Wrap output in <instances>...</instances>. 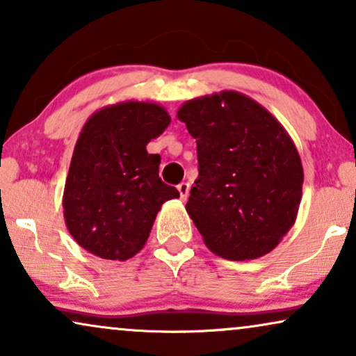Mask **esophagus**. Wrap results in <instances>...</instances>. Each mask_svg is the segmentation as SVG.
Masks as SVG:
<instances>
[{"label":"esophagus","instance_id":"obj_1","mask_svg":"<svg viewBox=\"0 0 356 356\" xmlns=\"http://www.w3.org/2000/svg\"><path fill=\"white\" fill-rule=\"evenodd\" d=\"M178 193H179V197H181V201H186L189 196V183H179Z\"/></svg>","mask_w":356,"mask_h":356}]
</instances>
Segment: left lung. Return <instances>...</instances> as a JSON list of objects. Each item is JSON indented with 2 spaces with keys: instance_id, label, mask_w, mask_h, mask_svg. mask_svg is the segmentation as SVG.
<instances>
[{
  "instance_id": "obj_1",
  "label": "left lung",
  "mask_w": 356,
  "mask_h": 356,
  "mask_svg": "<svg viewBox=\"0 0 356 356\" xmlns=\"http://www.w3.org/2000/svg\"><path fill=\"white\" fill-rule=\"evenodd\" d=\"M177 116L197 144L199 177L186 211L206 246L230 261L270 252L293 227L303 188L289 133L236 90L184 102Z\"/></svg>"
}]
</instances>
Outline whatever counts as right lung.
<instances>
[{
  "mask_svg": "<svg viewBox=\"0 0 356 356\" xmlns=\"http://www.w3.org/2000/svg\"><path fill=\"white\" fill-rule=\"evenodd\" d=\"M170 121L162 105L126 100L97 110L82 126L63 213L71 236L90 254L111 261L138 254L162 204L179 197L159 178L160 155L145 149Z\"/></svg>",
  "mask_w": 356,
  "mask_h": 356,
  "instance_id": "1",
  "label": "right lung"
}]
</instances>
